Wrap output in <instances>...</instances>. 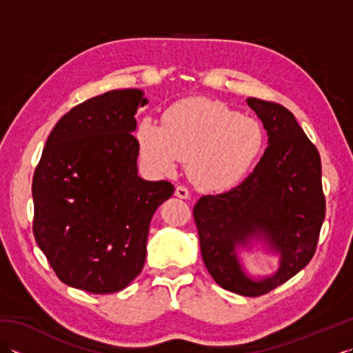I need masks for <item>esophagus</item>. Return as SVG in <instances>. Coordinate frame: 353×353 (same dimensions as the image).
Listing matches in <instances>:
<instances>
[{"mask_svg":"<svg viewBox=\"0 0 353 353\" xmlns=\"http://www.w3.org/2000/svg\"><path fill=\"white\" fill-rule=\"evenodd\" d=\"M174 196L179 197V199H190V191H188V188H186V186L179 185L176 191H174Z\"/></svg>","mask_w":353,"mask_h":353,"instance_id":"esophagus-1","label":"esophagus"}]
</instances>
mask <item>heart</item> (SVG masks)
<instances>
[{
    "label": "heart",
    "mask_w": 353,
    "mask_h": 353,
    "mask_svg": "<svg viewBox=\"0 0 353 353\" xmlns=\"http://www.w3.org/2000/svg\"><path fill=\"white\" fill-rule=\"evenodd\" d=\"M139 153L150 168L171 174L179 161L190 162L191 181L208 192H226L252 171L264 147L261 124L226 103L186 99L165 110L162 127L142 119Z\"/></svg>",
    "instance_id": "heart-1"
}]
</instances>
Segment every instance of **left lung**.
<instances>
[{"label":"left lung","mask_w":353,"mask_h":353,"mask_svg":"<svg viewBox=\"0 0 353 353\" xmlns=\"http://www.w3.org/2000/svg\"><path fill=\"white\" fill-rule=\"evenodd\" d=\"M267 130L264 154L245 181L219 196H203L194 206L201 258L221 288L258 297L279 287L308 265L325 220L321 162L316 145L288 109L247 99ZM264 243L276 254L278 270L253 278L237 247Z\"/></svg>","instance_id":"1"}]
</instances>
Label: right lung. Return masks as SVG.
Here are the masks:
<instances>
[{"mask_svg":"<svg viewBox=\"0 0 353 353\" xmlns=\"http://www.w3.org/2000/svg\"><path fill=\"white\" fill-rule=\"evenodd\" d=\"M141 89L97 95L63 115L37 163L33 234L59 279L92 294L124 290L145 262L152 216L174 186L138 176Z\"/></svg>","mask_w":353,"mask_h":353,"instance_id":"right-lung-1","label":"right lung"}]
</instances>
